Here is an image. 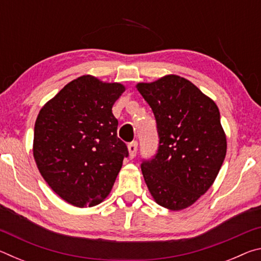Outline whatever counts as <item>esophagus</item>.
Returning a JSON list of instances; mask_svg holds the SVG:
<instances>
[{
    "mask_svg": "<svg viewBox=\"0 0 261 261\" xmlns=\"http://www.w3.org/2000/svg\"><path fill=\"white\" fill-rule=\"evenodd\" d=\"M137 147H138V143L137 141H132L129 145H127V151H129V156L134 159L137 154Z\"/></svg>",
    "mask_w": 261,
    "mask_h": 261,
    "instance_id": "obj_1",
    "label": "esophagus"
}]
</instances>
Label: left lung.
<instances>
[{"instance_id":"1","label":"left lung","mask_w":261,"mask_h":261,"mask_svg":"<svg viewBox=\"0 0 261 261\" xmlns=\"http://www.w3.org/2000/svg\"><path fill=\"white\" fill-rule=\"evenodd\" d=\"M136 87L153 110L160 139L156 155L141 163L145 183L156 204L188 208L212 187L226 158L218 106L176 74Z\"/></svg>"}]
</instances>
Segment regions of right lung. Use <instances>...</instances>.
<instances>
[{"mask_svg": "<svg viewBox=\"0 0 261 261\" xmlns=\"http://www.w3.org/2000/svg\"><path fill=\"white\" fill-rule=\"evenodd\" d=\"M125 86L84 74L40 109L33 156L57 196L76 207L102 202L113 189L126 145L117 137L112 108Z\"/></svg>", "mask_w": 261, "mask_h": 261, "instance_id": "1", "label": "right lung"}]
</instances>
